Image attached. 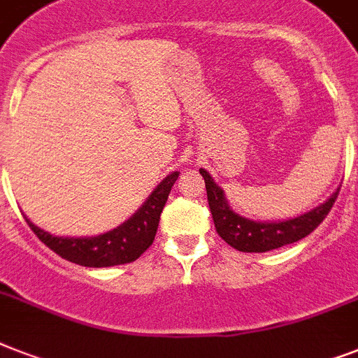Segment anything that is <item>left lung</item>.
Masks as SVG:
<instances>
[{
	"label": "left lung",
	"instance_id": "1",
	"mask_svg": "<svg viewBox=\"0 0 358 358\" xmlns=\"http://www.w3.org/2000/svg\"><path fill=\"white\" fill-rule=\"evenodd\" d=\"M201 174L206 182L208 204H210L217 234L230 247L241 252H267V250L278 249V247L306 238L327 217L334 201L338 199L340 191L336 189V193L325 204L314 208L312 212L303 213L299 217L280 221V223H258V221H250L232 212L224 199L223 189L213 182L212 176L204 169H201Z\"/></svg>",
	"mask_w": 358,
	"mask_h": 358
}]
</instances>
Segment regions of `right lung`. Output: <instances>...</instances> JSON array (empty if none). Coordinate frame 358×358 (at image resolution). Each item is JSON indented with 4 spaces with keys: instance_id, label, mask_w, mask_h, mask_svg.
Segmentation results:
<instances>
[{
    "instance_id": "1",
    "label": "right lung",
    "mask_w": 358,
    "mask_h": 358,
    "mask_svg": "<svg viewBox=\"0 0 358 358\" xmlns=\"http://www.w3.org/2000/svg\"><path fill=\"white\" fill-rule=\"evenodd\" d=\"M178 174L180 173L169 174L167 178L152 191V195L146 199V202L137 210L134 217H129L126 223L111 232L94 236V238H57L35 227L29 219L25 221L42 243L50 247L53 252H57L61 258L74 262L78 266L109 267L129 264L137 260L156 238L163 206L167 202L174 182L178 180Z\"/></svg>"
}]
</instances>
